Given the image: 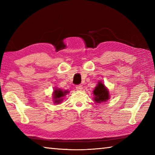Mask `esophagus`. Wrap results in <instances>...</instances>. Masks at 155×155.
Wrapping results in <instances>:
<instances>
[{
  "instance_id": "1",
  "label": "esophagus",
  "mask_w": 155,
  "mask_h": 155,
  "mask_svg": "<svg viewBox=\"0 0 155 155\" xmlns=\"http://www.w3.org/2000/svg\"><path fill=\"white\" fill-rule=\"evenodd\" d=\"M76 89L77 91H81L83 89V87H82V85H77L76 86Z\"/></svg>"
}]
</instances>
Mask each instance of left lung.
Wrapping results in <instances>:
<instances>
[{"label": "left lung", "mask_w": 155, "mask_h": 155, "mask_svg": "<svg viewBox=\"0 0 155 155\" xmlns=\"http://www.w3.org/2000/svg\"><path fill=\"white\" fill-rule=\"evenodd\" d=\"M93 95V99L97 103H104L110 98L109 91L101 81H98L96 87L94 88Z\"/></svg>", "instance_id": "1"}]
</instances>
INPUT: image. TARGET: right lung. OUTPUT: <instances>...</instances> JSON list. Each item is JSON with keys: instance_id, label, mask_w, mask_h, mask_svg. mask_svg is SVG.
Listing matches in <instances>:
<instances>
[{"instance_id": "right-lung-1", "label": "right lung", "mask_w": 155, "mask_h": 155, "mask_svg": "<svg viewBox=\"0 0 155 155\" xmlns=\"http://www.w3.org/2000/svg\"><path fill=\"white\" fill-rule=\"evenodd\" d=\"M69 92L67 90H62L61 88H55L53 93H52V100L54 101V103L56 104H60L63 101L64 97L66 94H68Z\"/></svg>"}]
</instances>
